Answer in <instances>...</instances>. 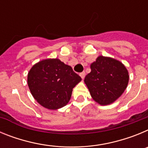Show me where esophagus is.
Masks as SVG:
<instances>
[{"mask_svg": "<svg viewBox=\"0 0 148 148\" xmlns=\"http://www.w3.org/2000/svg\"><path fill=\"white\" fill-rule=\"evenodd\" d=\"M79 75H80V76L82 77V79H84V77H85L86 73H85V72H82V73H81Z\"/></svg>", "mask_w": 148, "mask_h": 148, "instance_id": "1", "label": "esophagus"}]
</instances>
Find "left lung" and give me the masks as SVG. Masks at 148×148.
Here are the masks:
<instances>
[{"label":"left lung","mask_w":148,"mask_h":148,"mask_svg":"<svg viewBox=\"0 0 148 148\" xmlns=\"http://www.w3.org/2000/svg\"><path fill=\"white\" fill-rule=\"evenodd\" d=\"M90 69L84 82L93 100L101 105L114 102L127 88L128 71L119 61L100 56L91 64Z\"/></svg>","instance_id":"left-lung-1"}]
</instances>
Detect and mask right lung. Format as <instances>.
Returning <instances> with one entry per match:
<instances>
[{
  "label": "right lung",
  "instance_id": "right-lung-1",
  "mask_svg": "<svg viewBox=\"0 0 148 148\" xmlns=\"http://www.w3.org/2000/svg\"><path fill=\"white\" fill-rule=\"evenodd\" d=\"M82 81L70 66L58 58L45 59L35 64L27 77L34 99L44 108L57 110L66 105L73 89Z\"/></svg>",
  "mask_w": 148,
  "mask_h": 148
}]
</instances>
